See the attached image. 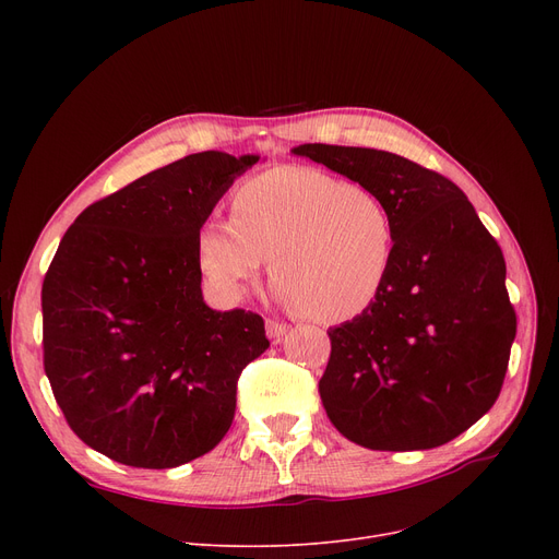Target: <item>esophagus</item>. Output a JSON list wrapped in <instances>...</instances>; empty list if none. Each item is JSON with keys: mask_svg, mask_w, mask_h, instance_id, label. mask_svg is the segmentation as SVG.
I'll return each mask as SVG.
<instances>
[{"mask_svg": "<svg viewBox=\"0 0 559 559\" xmlns=\"http://www.w3.org/2000/svg\"><path fill=\"white\" fill-rule=\"evenodd\" d=\"M264 331H267V337L274 340V342H281L285 337V333L289 331L287 324H283V321H276V319H267V324H264Z\"/></svg>", "mask_w": 559, "mask_h": 559, "instance_id": "34e87169", "label": "esophagus"}]
</instances>
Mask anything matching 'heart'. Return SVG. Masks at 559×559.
I'll list each match as a JSON object with an SVG mask.
<instances>
[{"label": "heart", "mask_w": 559, "mask_h": 559, "mask_svg": "<svg viewBox=\"0 0 559 559\" xmlns=\"http://www.w3.org/2000/svg\"><path fill=\"white\" fill-rule=\"evenodd\" d=\"M392 213L371 188L326 169L283 165L242 181L230 222L199 228V267L224 297L238 299L264 258L278 297L319 324L365 314L394 270Z\"/></svg>", "instance_id": "obj_1"}]
</instances>
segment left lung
Instances as JSON below:
<instances>
[{"label":"left lung","instance_id":"obj_1","mask_svg":"<svg viewBox=\"0 0 559 559\" xmlns=\"http://www.w3.org/2000/svg\"><path fill=\"white\" fill-rule=\"evenodd\" d=\"M371 188L392 213L394 270L378 301L331 329L319 396L333 426L371 451H424L472 428L501 394L516 312L501 247L447 176L365 146L301 144Z\"/></svg>","mask_w":559,"mask_h":559}]
</instances>
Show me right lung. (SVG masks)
<instances>
[{
  "label": "right lung",
  "instance_id": "obj_1",
  "mask_svg": "<svg viewBox=\"0 0 559 559\" xmlns=\"http://www.w3.org/2000/svg\"><path fill=\"white\" fill-rule=\"evenodd\" d=\"M258 156L201 152L74 219L43 281V365L68 426L102 455L171 468L213 451L242 369L270 346L251 310L203 304L197 235Z\"/></svg>",
  "mask_w": 559,
  "mask_h": 559
}]
</instances>
